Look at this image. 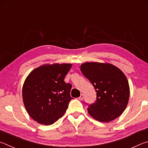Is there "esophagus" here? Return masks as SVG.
Wrapping results in <instances>:
<instances>
[{
  "label": "esophagus",
  "mask_w": 148,
  "mask_h": 148,
  "mask_svg": "<svg viewBox=\"0 0 148 148\" xmlns=\"http://www.w3.org/2000/svg\"><path fill=\"white\" fill-rule=\"evenodd\" d=\"M83 98H84V95L83 94H81V95H80V97H79V100L82 101V99H83Z\"/></svg>",
  "instance_id": "34e87169"
}]
</instances>
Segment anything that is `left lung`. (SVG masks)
Listing matches in <instances>:
<instances>
[{
	"label": "left lung",
	"mask_w": 148,
	"mask_h": 148,
	"mask_svg": "<svg viewBox=\"0 0 148 148\" xmlns=\"http://www.w3.org/2000/svg\"><path fill=\"white\" fill-rule=\"evenodd\" d=\"M81 70L97 92L96 101L88 108L89 114L101 122L120 116L127 105L130 93L123 73L112 64L98 62L82 64Z\"/></svg>",
	"instance_id": "8db88e82"
}]
</instances>
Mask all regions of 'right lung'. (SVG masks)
Returning a JSON list of instances; mask_svg holds the SVG:
<instances>
[{"label": "right lung", "mask_w": 148, "mask_h": 148, "mask_svg": "<svg viewBox=\"0 0 148 148\" xmlns=\"http://www.w3.org/2000/svg\"><path fill=\"white\" fill-rule=\"evenodd\" d=\"M71 64L43 65L28 75L23 86L27 112L40 124L51 125L64 116L71 97L72 85L64 78Z\"/></svg>", "instance_id": "add662e5"}]
</instances>
